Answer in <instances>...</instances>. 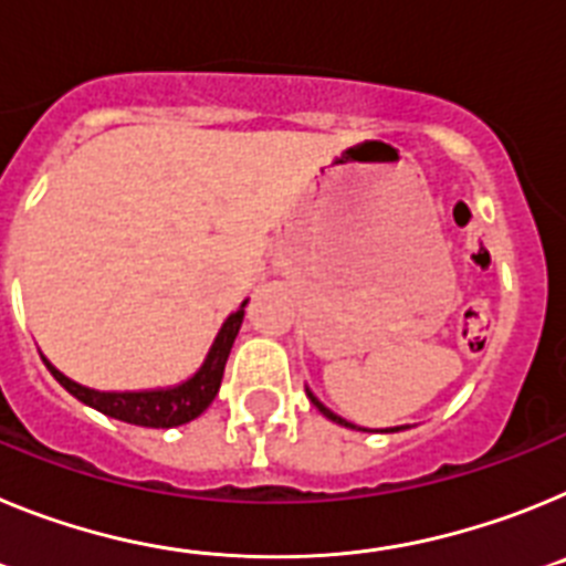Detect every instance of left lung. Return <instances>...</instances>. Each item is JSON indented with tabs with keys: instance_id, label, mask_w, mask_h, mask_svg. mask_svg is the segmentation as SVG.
Returning a JSON list of instances; mask_svg holds the SVG:
<instances>
[{
	"instance_id": "obj_1",
	"label": "left lung",
	"mask_w": 566,
	"mask_h": 566,
	"mask_svg": "<svg viewBox=\"0 0 566 566\" xmlns=\"http://www.w3.org/2000/svg\"><path fill=\"white\" fill-rule=\"evenodd\" d=\"M308 399H312V405H314V408H317V411H319V413H323V417H328V419H332V422H337V424H345V428H357V424H352V422H345V419H343V417H337V413H334V411H328L326 405L319 402V399H317V397H314V394H312V391H308ZM357 431H365V428H357ZM394 431H402V428H388V431H385V433H394Z\"/></svg>"
}]
</instances>
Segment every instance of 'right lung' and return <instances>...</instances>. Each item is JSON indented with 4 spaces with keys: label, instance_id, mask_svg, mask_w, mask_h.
Returning <instances> with one entry per match:
<instances>
[{
    "label": "right lung",
    "instance_id": "right-lung-1",
    "mask_svg": "<svg viewBox=\"0 0 566 566\" xmlns=\"http://www.w3.org/2000/svg\"><path fill=\"white\" fill-rule=\"evenodd\" d=\"M243 308H247V300L240 303L238 312L227 317L201 368L187 382L172 385V388H155V391H96V388L73 382L59 368H53L48 359H42L48 365V371L56 377V382L62 385L64 391L73 394L78 402L90 405V408H96V411L107 413L113 419H122V422L142 424V428H175V424H187L195 417H201L212 405V399L218 397L229 352H232V343L240 332V323H243Z\"/></svg>",
    "mask_w": 566,
    "mask_h": 566
}]
</instances>
